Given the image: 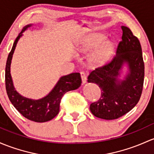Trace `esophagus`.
I'll return each mask as SVG.
<instances>
[{
  "instance_id": "obj_1",
  "label": "esophagus",
  "mask_w": 154,
  "mask_h": 154,
  "mask_svg": "<svg viewBox=\"0 0 154 154\" xmlns=\"http://www.w3.org/2000/svg\"><path fill=\"white\" fill-rule=\"evenodd\" d=\"M81 77H82V84H84L87 83V74L84 72H81Z\"/></svg>"
}]
</instances>
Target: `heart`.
Returning a JSON list of instances; mask_svg holds the SVG:
<instances>
[{"label":"heart","mask_w":154,"mask_h":154,"mask_svg":"<svg viewBox=\"0 0 154 154\" xmlns=\"http://www.w3.org/2000/svg\"><path fill=\"white\" fill-rule=\"evenodd\" d=\"M106 38L102 34L92 36L81 42L78 45L79 51H89L96 48L89 57V63L94 67L103 65L112 57L115 46L110 42H105Z\"/></svg>","instance_id":"heart-1"}]
</instances>
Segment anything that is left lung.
Here are the masks:
<instances>
[{
  "label": "left lung",
  "instance_id": "obj_1",
  "mask_svg": "<svg viewBox=\"0 0 154 154\" xmlns=\"http://www.w3.org/2000/svg\"><path fill=\"white\" fill-rule=\"evenodd\" d=\"M123 36L112 62L90 72L87 82L101 90L97 102L90 104L94 116L115 120L128 113L140 100L143 91L145 65L142 48L137 37L126 26H122ZM127 70L123 79L124 66Z\"/></svg>",
  "mask_w": 154,
  "mask_h": 154
}]
</instances>
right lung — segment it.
Segmentation results:
<instances>
[{
    "label": "right lung",
    "mask_w": 154,
    "mask_h": 154,
    "mask_svg": "<svg viewBox=\"0 0 154 154\" xmlns=\"http://www.w3.org/2000/svg\"><path fill=\"white\" fill-rule=\"evenodd\" d=\"M32 26L33 24H29L24 26L22 31L16 38L8 56L5 72L6 89L11 103L23 116L37 123H44L57 116L59 112L61 99L64 94L80 87L82 79L79 72H72L63 75L59 79L57 84L46 96L38 100L28 98L18 93L14 88L11 75V59L18 41L23 35V33Z\"/></svg>",
    "instance_id": "add662e5"
}]
</instances>
